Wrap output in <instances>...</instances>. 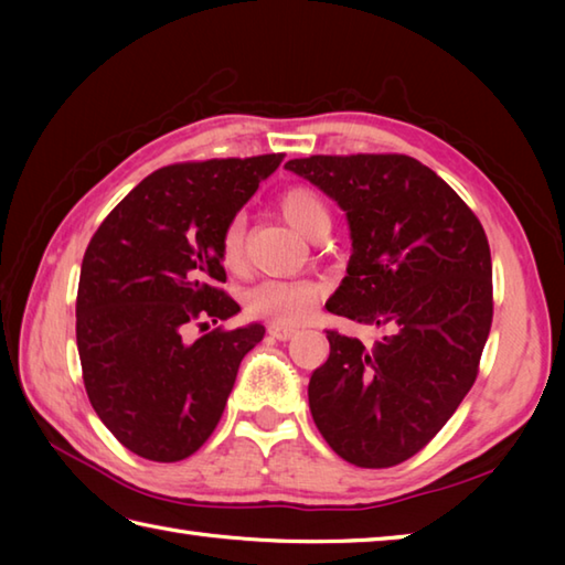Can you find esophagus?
<instances>
[{
  "mask_svg": "<svg viewBox=\"0 0 565 565\" xmlns=\"http://www.w3.org/2000/svg\"><path fill=\"white\" fill-rule=\"evenodd\" d=\"M269 334H274L276 340H291L294 334H296V330L294 328H286V326H269Z\"/></svg>",
  "mask_w": 565,
  "mask_h": 565,
  "instance_id": "1",
  "label": "esophagus"
}]
</instances>
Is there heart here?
Returning <instances> with one entry per match:
<instances>
[{"label": "heart", "instance_id": "1", "mask_svg": "<svg viewBox=\"0 0 565 565\" xmlns=\"http://www.w3.org/2000/svg\"><path fill=\"white\" fill-rule=\"evenodd\" d=\"M284 221L298 233L320 237L330 231L332 215L328 201L313 186L296 184L284 189L276 199ZM221 262L225 269L237 271L245 262V218H235L225 225L221 235ZM326 286L313 279H264L245 294V308L255 318L269 320L274 326H301L313 313Z\"/></svg>", "mask_w": 565, "mask_h": 565}]
</instances>
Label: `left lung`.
I'll use <instances>...</instances> for the list:
<instances>
[{"label": "left lung", "instance_id": "8db88e82", "mask_svg": "<svg viewBox=\"0 0 565 565\" xmlns=\"http://www.w3.org/2000/svg\"><path fill=\"white\" fill-rule=\"evenodd\" d=\"M286 170L347 213L352 257L326 308L391 334L364 344L328 330L308 403L320 435L362 468L427 447L471 391L493 322V264L481 221L407 154H310Z\"/></svg>", "mask_w": 565, "mask_h": 565}]
</instances>
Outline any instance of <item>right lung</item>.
Segmentation results:
<instances>
[{"mask_svg": "<svg viewBox=\"0 0 565 565\" xmlns=\"http://www.w3.org/2000/svg\"><path fill=\"white\" fill-rule=\"evenodd\" d=\"M284 154L170 164L106 215L84 252L77 350L89 403L126 449L182 461L225 411L243 356L264 328H215L239 306L225 281L221 235Z\"/></svg>", "mask_w": 565, "mask_h": 565, "instance_id": "right-lung-1", "label": "right lung"}]
</instances>
